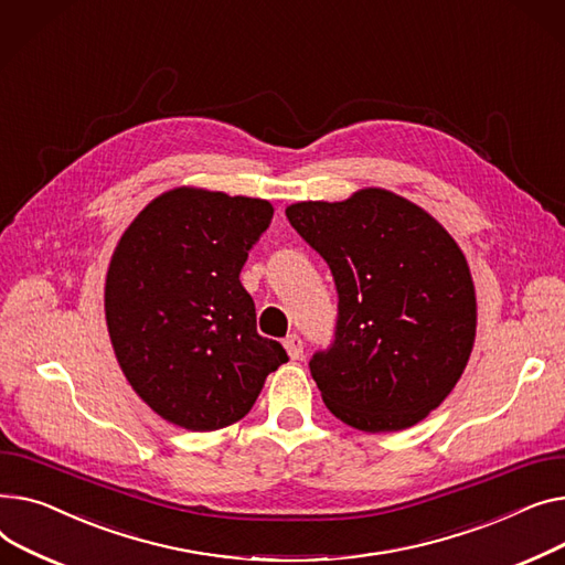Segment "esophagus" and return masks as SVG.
<instances>
[{"mask_svg":"<svg viewBox=\"0 0 565 565\" xmlns=\"http://www.w3.org/2000/svg\"><path fill=\"white\" fill-rule=\"evenodd\" d=\"M285 349H287V355L291 358V360H298L303 355V340L298 338V335H287L285 338Z\"/></svg>","mask_w":565,"mask_h":565,"instance_id":"1","label":"esophagus"}]
</instances>
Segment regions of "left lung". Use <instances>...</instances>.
Returning <instances> with one entry per match:
<instances>
[{"mask_svg": "<svg viewBox=\"0 0 565 565\" xmlns=\"http://www.w3.org/2000/svg\"><path fill=\"white\" fill-rule=\"evenodd\" d=\"M285 214L340 294L335 344L310 360L323 404L364 434L415 426L472 355L477 291L466 253L440 221L381 186Z\"/></svg>", "mask_w": 565, "mask_h": 565, "instance_id": "1", "label": "left lung"}]
</instances>
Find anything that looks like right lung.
I'll return each mask as SVG.
<instances>
[{
	"mask_svg": "<svg viewBox=\"0 0 565 565\" xmlns=\"http://www.w3.org/2000/svg\"><path fill=\"white\" fill-rule=\"evenodd\" d=\"M274 205L203 186L159 193L127 225L105 280L120 370L141 399L186 430L239 422L287 362L262 338L239 280Z\"/></svg>",
	"mask_w": 565,
	"mask_h": 565,
	"instance_id": "add662e5",
	"label": "right lung"
}]
</instances>
